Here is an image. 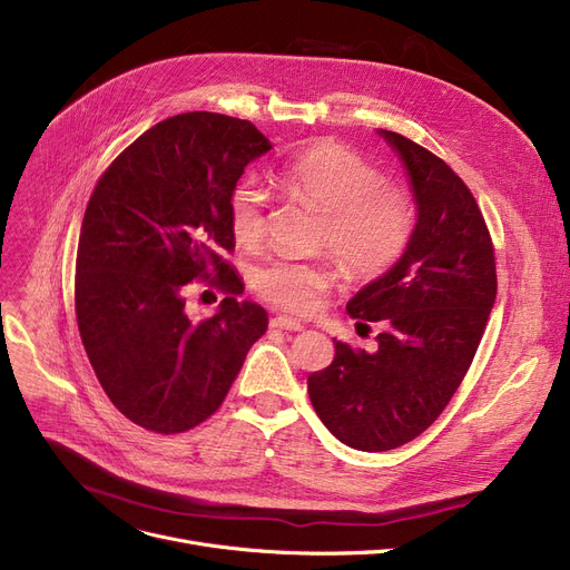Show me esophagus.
<instances>
[{"instance_id":"1","label":"esophagus","mask_w":570,"mask_h":570,"mask_svg":"<svg viewBox=\"0 0 570 570\" xmlns=\"http://www.w3.org/2000/svg\"><path fill=\"white\" fill-rule=\"evenodd\" d=\"M269 326L277 328V331H293V333L305 328L298 318H291V316H275L269 321Z\"/></svg>"}]
</instances>
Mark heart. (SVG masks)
Listing matches in <instances>:
<instances>
[{
	"instance_id": "heart-1",
	"label": "heart",
	"mask_w": 570,
	"mask_h": 570,
	"mask_svg": "<svg viewBox=\"0 0 570 570\" xmlns=\"http://www.w3.org/2000/svg\"><path fill=\"white\" fill-rule=\"evenodd\" d=\"M279 184L324 214V239L344 267L358 277H377L401 261L412 230L410 195L386 186L382 171L337 141L316 144L282 171ZM233 237L254 246L265 235V190L242 179L228 200ZM252 284L261 298L288 312H312L333 284L324 263L272 258L258 265Z\"/></svg>"
}]
</instances>
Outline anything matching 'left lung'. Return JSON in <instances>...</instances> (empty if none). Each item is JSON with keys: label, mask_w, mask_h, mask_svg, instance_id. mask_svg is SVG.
<instances>
[{"label": "left lung", "mask_w": 570, "mask_h": 570, "mask_svg": "<svg viewBox=\"0 0 570 570\" xmlns=\"http://www.w3.org/2000/svg\"><path fill=\"white\" fill-rule=\"evenodd\" d=\"M377 132L407 171L416 224L401 261L346 303L354 318L382 321L375 352L335 342L333 363L307 377L321 422L361 452L401 448L435 422L497 301V258L473 193L424 146Z\"/></svg>", "instance_id": "1"}]
</instances>
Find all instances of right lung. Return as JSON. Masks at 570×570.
<instances>
[{"label": "right lung", "instance_id": "1", "mask_svg": "<svg viewBox=\"0 0 570 570\" xmlns=\"http://www.w3.org/2000/svg\"><path fill=\"white\" fill-rule=\"evenodd\" d=\"M269 148L249 120L179 114L137 137L90 195L73 282L79 333L109 401L146 431L203 424L267 331V312L237 301L244 284L220 252L235 246L230 193ZM193 278L229 293L203 322L185 312Z\"/></svg>", "mask_w": 570, "mask_h": 570}]
</instances>
